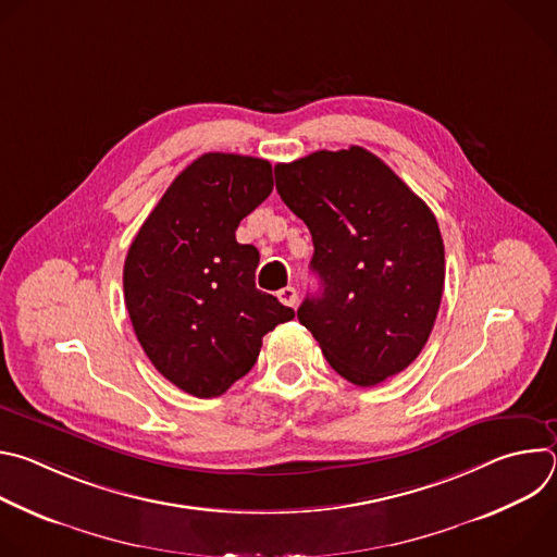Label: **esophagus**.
Here are the masks:
<instances>
[{"label": "esophagus", "mask_w": 557, "mask_h": 557, "mask_svg": "<svg viewBox=\"0 0 557 557\" xmlns=\"http://www.w3.org/2000/svg\"><path fill=\"white\" fill-rule=\"evenodd\" d=\"M277 299H280L284 306L295 308V306H297V290H295L293 286H286V288L277 290Z\"/></svg>", "instance_id": "esophagus-1"}]
</instances>
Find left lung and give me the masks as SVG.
<instances>
[{
    "label": "left lung",
    "instance_id": "8db88e82",
    "mask_svg": "<svg viewBox=\"0 0 557 557\" xmlns=\"http://www.w3.org/2000/svg\"><path fill=\"white\" fill-rule=\"evenodd\" d=\"M275 187L314 245L320 293L297 308L299 324L355 385L406 370L428 344L445 284L430 207L357 145L275 165Z\"/></svg>",
    "mask_w": 557,
    "mask_h": 557
}]
</instances>
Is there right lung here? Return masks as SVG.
<instances>
[{"label": "right lung", "mask_w": 557, "mask_h": 557, "mask_svg": "<svg viewBox=\"0 0 557 557\" xmlns=\"http://www.w3.org/2000/svg\"><path fill=\"white\" fill-rule=\"evenodd\" d=\"M273 191L264 158L209 151L185 168L138 228L123 267L134 333L168 381L224 394L293 308L256 288L260 253L235 228Z\"/></svg>", "instance_id": "right-lung-1"}]
</instances>
